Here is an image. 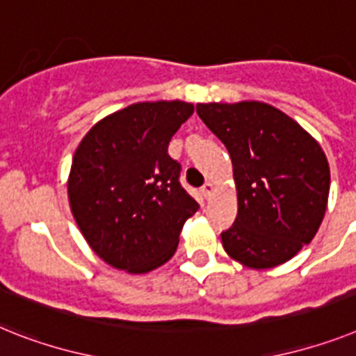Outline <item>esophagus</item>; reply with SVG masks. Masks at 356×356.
Wrapping results in <instances>:
<instances>
[{
  "instance_id": "esophagus-1",
  "label": "esophagus",
  "mask_w": 356,
  "mask_h": 356,
  "mask_svg": "<svg viewBox=\"0 0 356 356\" xmlns=\"http://www.w3.org/2000/svg\"><path fill=\"white\" fill-rule=\"evenodd\" d=\"M213 193H214V185L211 184V181H207V184L202 187V196H204L205 200H209L211 196H213Z\"/></svg>"
}]
</instances>
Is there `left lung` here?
<instances>
[{
	"label": "left lung",
	"instance_id": "1",
	"mask_svg": "<svg viewBox=\"0 0 356 356\" xmlns=\"http://www.w3.org/2000/svg\"><path fill=\"white\" fill-rule=\"evenodd\" d=\"M196 113L233 161L238 214L222 233L225 252L252 269L291 260L313 240L327 207L331 176L322 147L262 102L198 104Z\"/></svg>",
	"mask_w": 356,
	"mask_h": 356
}]
</instances>
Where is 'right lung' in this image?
<instances>
[{
    "mask_svg": "<svg viewBox=\"0 0 356 356\" xmlns=\"http://www.w3.org/2000/svg\"><path fill=\"white\" fill-rule=\"evenodd\" d=\"M195 113L185 102H143L111 114L79 142L69 202L92 251L108 266L149 273L175 254L185 220L198 211L169 156L175 132Z\"/></svg>",
    "mask_w": 356,
    "mask_h": 356,
    "instance_id": "add662e5",
    "label": "right lung"
}]
</instances>
